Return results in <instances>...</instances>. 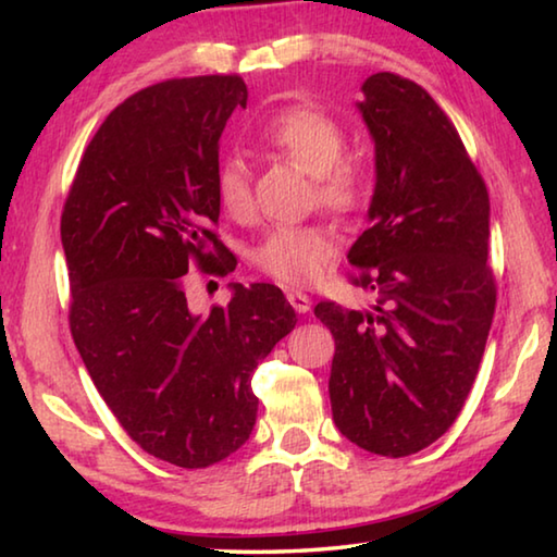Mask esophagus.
<instances>
[{
  "instance_id": "1",
  "label": "esophagus",
  "mask_w": 557,
  "mask_h": 557,
  "mask_svg": "<svg viewBox=\"0 0 557 557\" xmlns=\"http://www.w3.org/2000/svg\"><path fill=\"white\" fill-rule=\"evenodd\" d=\"M287 299H289V305L295 307V312H299V314H307L309 309H312V297L305 295V292H299V289H289Z\"/></svg>"
}]
</instances>
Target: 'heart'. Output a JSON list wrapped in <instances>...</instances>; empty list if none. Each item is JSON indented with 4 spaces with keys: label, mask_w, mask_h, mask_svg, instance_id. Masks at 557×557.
<instances>
[{
    "label": "heart",
    "mask_w": 557,
    "mask_h": 557,
    "mask_svg": "<svg viewBox=\"0 0 557 557\" xmlns=\"http://www.w3.org/2000/svg\"><path fill=\"white\" fill-rule=\"evenodd\" d=\"M262 145L312 176L314 199L329 211L354 213L369 194L366 169L344 157V127L324 112L307 108L280 112L262 127ZM215 194L235 221H248L256 213L250 166L240 157L223 159L215 174ZM334 250L336 240L324 225H280L256 245L252 262L282 285H309L326 270Z\"/></svg>",
    "instance_id": "obj_1"
}]
</instances>
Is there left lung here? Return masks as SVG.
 I'll use <instances>...</instances> for the list:
<instances>
[{
    "label": "left lung",
    "mask_w": 557,
    "mask_h": 557,
    "mask_svg": "<svg viewBox=\"0 0 557 557\" xmlns=\"http://www.w3.org/2000/svg\"><path fill=\"white\" fill-rule=\"evenodd\" d=\"M356 102L375 145L371 228L348 250L371 309L319 301L336 354L329 398L338 432L366 451L408 457L445 435L476 379L496 285L488 194L428 90L373 73Z\"/></svg>",
    "instance_id": "obj_1"
}]
</instances>
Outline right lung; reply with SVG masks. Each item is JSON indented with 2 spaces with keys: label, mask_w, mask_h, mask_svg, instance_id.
I'll use <instances>...</instances> for the list:
<instances>
[{
  "label": "right lung",
  "mask_w": 557,
  "mask_h": 557,
  "mask_svg": "<svg viewBox=\"0 0 557 557\" xmlns=\"http://www.w3.org/2000/svg\"><path fill=\"white\" fill-rule=\"evenodd\" d=\"M248 106L238 75L174 78L110 112L61 215L71 334L102 400L157 459L203 469L248 442L250 379L297 314L275 285L233 282L228 307L194 314L191 260L225 258L211 231L219 139Z\"/></svg>",
  "instance_id": "add662e5"
}]
</instances>
